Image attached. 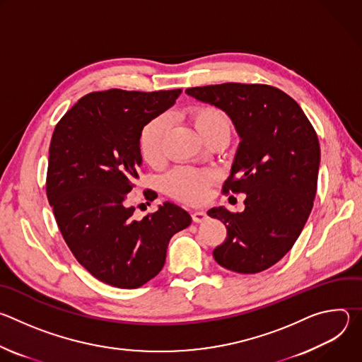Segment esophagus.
Here are the masks:
<instances>
[{
  "label": "esophagus",
  "mask_w": 362,
  "mask_h": 362,
  "mask_svg": "<svg viewBox=\"0 0 362 362\" xmlns=\"http://www.w3.org/2000/svg\"><path fill=\"white\" fill-rule=\"evenodd\" d=\"M192 219H193V222L200 223V222H204L206 219H208V215H206L204 211H194L192 214Z\"/></svg>",
  "instance_id": "obj_1"
}]
</instances>
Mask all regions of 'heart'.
I'll return each instance as SVG.
<instances>
[{"instance_id":"obj_1","label":"heart","mask_w":362,"mask_h":362,"mask_svg":"<svg viewBox=\"0 0 362 362\" xmlns=\"http://www.w3.org/2000/svg\"><path fill=\"white\" fill-rule=\"evenodd\" d=\"M197 133L206 139L215 133H230V120L219 107L211 105L193 106L186 112ZM166 116H156L148 120L139 136L141 158L150 166H159L163 162V143L168 132ZM216 180V173L209 169L179 168L166 177L168 192L185 202H202L208 193V187Z\"/></svg>"}]
</instances>
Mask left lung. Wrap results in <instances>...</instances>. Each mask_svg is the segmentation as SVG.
I'll return each instance as SVG.
<instances>
[{
    "label": "left lung",
    "instance_id": "obj_1",
    "mask_svg": "<svg viewBox=\"0 0 362 362\" xmlns=\"http://www.w3.org/2000/svg\"><path fill=\"white\" fill-rule=\"evenodd\" d=\"M186 93L223 110L240 137L223 193H245V211H208L228 230L215 261L238 274L262 272L291 250L313 211L318 136L298 103L272 86L225 83Z\"/></svg>",
    "mask_w": 362,
    "mask_h": 362
}]
</instances>
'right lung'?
Here are the masks:
<instances>
[{
  "label": "right lung",
  "mask_w": 362,
  "mask_h": 362,
  "mask_svg": "<svg viewBox=\"0 0 362 362\" xmlns=\"http://www.w3.org/2000/svg\"><path fill=\"white\" fill-rule=\"evenodd\" d=\"M180 93H90L63 116L51 137L48 202L78 264L107 285L134 289L156 276L169 240L192 223L172 202L136 221L126 202L141 165L140 132L172 107Z\"/></svg>",
  "instance_id": "1"
}]
</instances>
